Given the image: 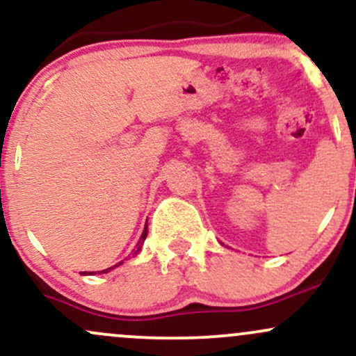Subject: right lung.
Instances as JSON below:
<instances>
[{"label":"right lung","mask_w":356,"mask_h":356,"mask_svg":"<svg viewBox=\"0 0 356 356\" xmlns=\"http://www.w3.org/2000/svg\"><path fill=\"white\" fill-rule=\"evenodd\" d=\"M145 238H147V226H145V229H144V232H142V236H140V241H138V244H137V251L134 252V254H137L138 251H140V248H142V244H144V241H145ZM122 263H124V261H122ZM122 263H118V264H115V266H112V268H108V269H104V271L102 273H107V271H110V269H113V268H117V266H120ZM83 275H87V273H83Z\"/></svg>","instance_id":"1"}]
</instances>
